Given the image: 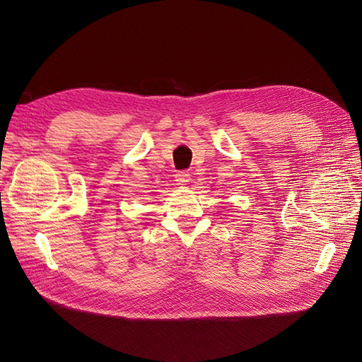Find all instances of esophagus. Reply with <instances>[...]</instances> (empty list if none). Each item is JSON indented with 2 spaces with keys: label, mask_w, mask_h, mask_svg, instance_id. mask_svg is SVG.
<instances>
[{
  "label": "esophagus",
  "mask_w": 362,
  "mask_h": 362,
  "mask_svg": "<svg viewBox=\"0 0 362 362\" xmlns=\"http://www.w3.org/2000/svg\"><path fill=\"white\" fill-rule=\"evenodd\" d=\"M175 180H177V182L178 184H187L189 181H190V173L189 172H185V170H182V172H178L177 175H175Z\"/></svg>",
  "instance_id": "34e87169"
}]
</instances>
